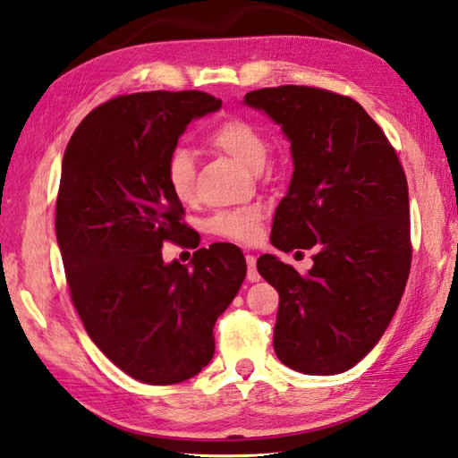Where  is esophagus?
<instances>
[{
	"label": "esophagus",
	"instance_id": "esophagus-1",
	"mask_svg": "<svg viewBox=\"0 0 458 458\" xmlns=\"http://www.w3.org/2000/svg\"><path fill=\"white\" fill-rule=\"evenodd\" d=\"M246 263H248V281L250 283H258L261 277L258 273V259H255V255L246 253Z\"/></svg>",
	"mask_w": 458,
	"mask_h": 458
}]
</instances>
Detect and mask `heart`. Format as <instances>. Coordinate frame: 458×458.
<instances>
[{
	"label": "heart",
	"mask_w": 458,
	"mask_h": 458,
	"mask_svg": "<svg viewBox=\"0 0 458 458\" xmlns=\"http://www.w3.org/2000/svg\"><path fill=\"white\" fill-rule=\"evenodd\" d=\"M208 144L236 157L238 162L248 165L253 172L265 164V156H267V142H265L263 134L253 124L242 119H228L218 124L208 134ZM195 174L197 167L193 152L183 146L175 148L167 157L165 181L181 203H189L195 197ZM261 216L263 212L259 207L226 210L212 218L210 230L228 240L251 242L259 232Z\"/></svg>",
	"instance_id": "b5f03b06"
}]
</instances>
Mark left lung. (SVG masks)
I'll use <instances>...</instances> for the list:
<instances>
[{"label": "left lung", "instance_id": "left-lung-1", "mask_svg": "<svg viewBox=\"0 0 458 458\" xmlns=\"http://www.w3.org/2000/svg\"><path fill=\"white\" fill-rule=\"evenodd\" d=\"M243 105L291 142L294 172L271 243L281 251L316 246L306 275L277 255L258 259L279 293L275 353L304 375L345 373L378 344L406 289V175L380 126L344 95L281 85L246 93Z\"/></svg>", "mask_w": 458, "mask_h": 458}]
</instances>
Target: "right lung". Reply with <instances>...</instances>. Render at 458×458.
I'll use <instances>...</instances> for the list:
<instances>
[{"label": "right lung", "mask_w": 458, "mask_h": 458, "mask_svg": "<svg viewBox=\"0 0 458 458\" xmlns=\"http://www.w3.org/2000/svg\"><path fill=\"white\" fill-rule=\"evenodd\" d=\"M203 91L124 95L93 109L62 159L56 240L73 306L107 359L146 385H177L215 355V324L246 279L232 243L165 263L183 233L167 157L187 124L216 113Z\"/></svg>", "instance_id": "obj_1"}]
</instances>
